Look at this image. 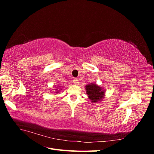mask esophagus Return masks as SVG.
I'll use <instances>...</instances> for the list:
<instances>
[{
    "mask_svg": "<svg viewBox=\"0 0 154 154\" xmlns=\"http://www.w3.org/2000/svg\"><path fill=\"white\" fill-rule=\"evenodd\" d=\"M73 83H74V84L78 85V83H79V80H78L77 78H74V80H73Z\"/></svg>",
    "mask_w": 154,
    "mask_h": 154,
    "instance_id": "obj_1",
    "label": "esophagus"
}]
</instances>
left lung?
<instances>
[{"mask_svg":"<svg viewBox=\"0 0 154 154\" xmlns=\"http://www.w3.org/2000/svg\"><path fill=\"white\" fill-rule=\"evenodd\" d=\"M86 93L92 103H97L102 101L105 96V90L95 83H91L85 86Z\"/></svg>","mask_w":154,"mask_h":154,"instance_id":"obj_1","label":"left lung"}]
</instances>
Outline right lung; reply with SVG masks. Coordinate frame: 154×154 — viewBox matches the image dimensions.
Returning a JSON list of instances; mask_svg holds the SVG:
<instances>
[{
    "instance_id": "obj_1",
    "label": "right lung",
    "mask_w": 154,
    "mask_h": 154,
    "mask_svg": "<svg viewBox=\"0 0 154 154\" xmlns=\"http://www.w3.org/2000/svg\"><path fill=\"white\" fill-rule=\"evenodd\" d=\"M59 87L58 88H57V89H55V91H56V93H58L59 92V91L58 90V89H59V88H60V86H58ZM60 90H61V89H60Z\"/></svg>"
}]
</instances>
